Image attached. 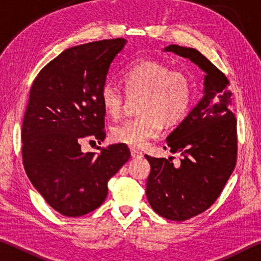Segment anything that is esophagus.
Segmentation results:
<instances>
[{
  "mask_svg": "<svg viewBox=\"0 0 261 261\" xmlns=\"http://www.w3.org/2000/svg\"><path fill=\"white\" fill-rule=\"evenodd\" d=\"M131 156L134 158V159H140V158H143V153L141 152H139V151H137V149H135V148H131Z\"/></svg>",
  "mask_w": 261,
  "mask_h": 261,
  "instance_id": "esophagus-1",
  "label": "esophagus"
}]
</instances>
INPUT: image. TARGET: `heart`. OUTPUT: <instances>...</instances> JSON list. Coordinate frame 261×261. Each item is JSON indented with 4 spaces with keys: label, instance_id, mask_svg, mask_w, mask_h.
Here are the masks:
<instances>
[{
    "label": "heart",
    "instance_id": "b5f03b06",
    "mask_svg": "<svg viewBox=\"0 0 261 261\" xmlns=\"http://www.w3.org/2000/svg\"><path fill=\"white\" fill-rule=\"evenodd\" d=\"M132 98L143 96L138 106L140 116L115 125V141L130 147H144L148 139L160 135L166 126L177 124L188 113L191 101V85L188 77L171 71L168 65L153 60H141L130 65L122 77ZM101 105L110 117L117 118L123 112L126 98L121 88L112 82L101 90Z\"/></svg>",
    "mask_w": 261,
    "mask_h": 261
}]
</instances>
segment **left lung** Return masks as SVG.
Returning a JSON list of instances; mask_svg holds the SVG:
<instances>
[{"mask_svg": "<svg viewBox=\"0 0 261 261\" xmlns=\"http://www.w3.org/2000/svg\"><path fill=\"white\" fill-rule=\"evenodd\" d=\"M163 51L189 59L205 72L201 98L167 137L171 153L183 158L145 155L151 165L146 196L153 211L171 221L205 212L218 199L236 165V118L227 77L194 48L169 45Z\"/></svg>", "mask_w": 261, "mask_h": 261, "instance_id": "obj_1", "label": "left lung"}]
</instances>
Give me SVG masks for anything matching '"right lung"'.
I'll return each mask as SVG.
<instances>
[{"label": "right lung", "mask_w": 261, "mask_h": 261, "mask_svg": "<svg viewBox=\"0 0 261 261\" xmlns=\"http://www.w3.org/2000/svg\"><path fill=\"white\" fill-rule=\"evenodd\" d=\"M126 42L118 38L65 49L31 87L21 129L24 168L47 204L64 216L98 208L108 194V180L131 156L125 144L99 154L81 147L84 138H106L101 90Z\"/></svg>", "instance_id": "right-lung-1"}]
</instances>
